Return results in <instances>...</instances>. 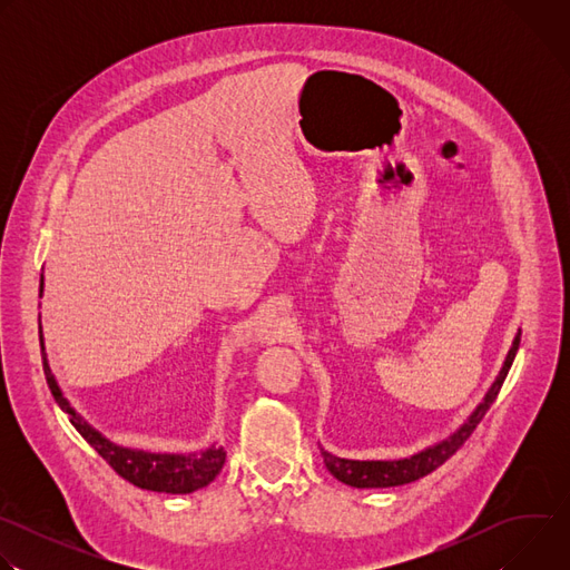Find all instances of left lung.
<instances>
[{"label":"left lung","instance_id":"1","mask_svg":"<svg viewBox=\"0 0 570 570\" xmlns=\"http://www.w3.org/2000/svg\"><path fill=\"white\" fill-rule=\"evenodd\" d=\"M519 343H521V332H517L514 341H512V347L501 365V372L497 374L494 383L490 385V390L484 392L482 401L475 405L473 413L451 433L446 435L444 440L409 455V458H396V460H350V458H338L330 451H324L320 446V453L324 458V466L330 469V473L350 484V487H356V490H379V487H399V484H405V482H415L420 478H424L426 473L435 471L442 462H446L462 444L464 440L473 433V429L480 424V420L484 417V413L490 411V405L494 403L510 367H512V361L517 356V350H519Z\"/></svg>","mask_w":570,"mask_h":570}]
</instances>
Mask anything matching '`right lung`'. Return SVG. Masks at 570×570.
<instances>
[{
    "instance_id": "obj_1",
    "label": "right lung",
    "mask_w": 570,
    "mask_h": 570,
    "mask_svg": "<svg viewBox=\"0 0 570 570\" xmlns=\"http://www.w3.org/2000/svg\"><path fill=\"white\" fill-rule=\"evenodd\" d=\"M45 291V277H40V297ZM40 347H42V367L47 376V385L60 405V411L67 413L71 426L88 440V444L128 482L141 487L150 492H165V494H191L196 490L207 487L225 464V449L223 446H207L200 451L189 453H161V451H144L132 446H121L97 431L83 415L76 413L69 399L62 394L45 352V336L40 324Z\"/></svg>"
}]
</instances>
